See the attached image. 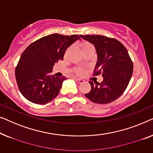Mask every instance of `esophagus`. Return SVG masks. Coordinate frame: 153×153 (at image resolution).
I'll list each match as a JSON object with an SVG mask.
<instances>
[{
	"label": "esophagus",
	"instance_id": "1",
	"mask_svg": "<svg viewBox=\"0 0 153 153\" xmlns=\"http://www.w3.org/2000/svg\"><path fill=\"white\" fill-rule=\"evenodd\" d=\"M75 79V80H76L77 82H78V83H82V82H85V80H84V79H79V78H74Z\"/></svg>",
	"mask_w": 153,
	"mask_h": 153
}]
</instances>
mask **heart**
I'll list each match as a JSON object with an SVG mask.
<instances>
[{"label":"heart","mask_w":153,"mask_h":153,"mask_svg":"<svg viewBox=\"0 0 153 153\" xmlns=\"http://www.w3.org/2000/svg\"><path fill=\"white\" fill-rule=\"evenodd\" d=\"M90 45H91V44H90L89 43L84 42V43H82V48H85V47L89 46H90ZM74 71V72L77 75H82L83 74V71H84L83 68H81V67L75 68Z\"/></svg>","instance_id":"b5f03b06"}]
</instances>
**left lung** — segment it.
<instances>
[{
	"label": "left lung",
	"instance_id": "1",
	"mask_svg": "<svg viewBox=\"0 0 153 153\" xmlns=\"http://www.w3.org/2000/svg\"><path fill=\"white\" fill-rule=\"evenodd\" d=\"M95 46L98 60L94 76L102 75V82H89L91 89L85 95L93 102L107 104L123 94L132 77L133 64L119 41L102 35H80Z\"/></svg>",
	"mask_w": 153,
	"mask_h": 153
}]
</instances>
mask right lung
I'll return each instance as SVG.
<instances>
[{
  "label": "right lung",
  "instance_id": "obj_1",
  "mask_svg": "<svg viewBox=\"0 0 153 153\" xmlns=\"http://www.w3.org/2000/svg\"><path fill=\"white\" fill-rule=\"evenodd\" d=\"M80 39L77 34H53L32 43L25 48L15 69L19 91L30 102L46 104L59 93L66 77L51 75L53 66L63 60L66 50Z\"/></svg>",
  "mask_w": 153,
  "mask_h": 153
}]
</instances>
